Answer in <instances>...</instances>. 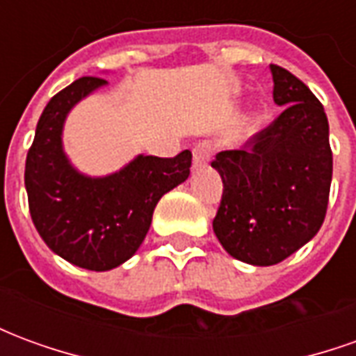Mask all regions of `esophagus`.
Returning a JSON list of instances; mask_svg holds the SVG:
<instances>
[{
  "mask_svg": "<svg viewBox=\"0 0 356 356\" xmlns=\"http://www.w3.org/2000/svg\"><path fill=\"white\" fill-rule=\"evenodd\" d=\"M213 152V145L209 143V140H202L198 143L193 150V163L194 168H202V165H206L209 162V156Z\"/></svg>",
  "mask_w": 356,
  "mask_h": 356,
  "instance_id": "obj_1",
  "label": "esophagus"
}]
</instances>
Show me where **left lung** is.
<instances>
[{"label": "left lung", "instance_id": "8db88e82", "mask_svg": "<svg viewBox=\"0 0 356 356\" xmlns=\"http://www.w3.org/2000/svg\"><path fill=\"white\" fill-rule=\"evenodd\" d=\"M270 74L282 114L211 162L223 179L213 232L234 259L257 267L284 261L318 232L332 183L324 106L286 68L270 65Z\"/></svg>", "mask_w": 356, "mask_h": 356}]
</instances>
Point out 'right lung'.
Instances as JSON below:
<instances>
[{
    "label": "right lung",
    "instance_id": "right-lung-1",
    "mask_svg": "<svg viewBox=\"0 0 356 356\" xmlns=\"http://www.w3.org/2000/svg\"><path fill=\"white\" fill-rule=\"evenodd\" d=\"M108 81L80 78L42 112L26 156L28 206L43 242L76 267L110 270L131 257L147 236L158 200L191 175L193 154H139L112 175L88 177L63 148L68 112Z\"/></svg>",
    "mask_w": 356,
    "mask_h": 356
}]
</instances>
